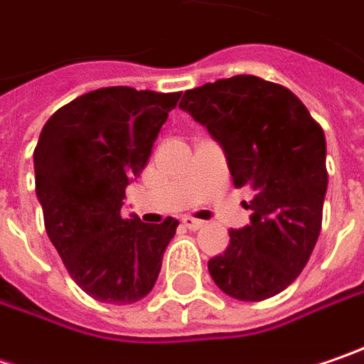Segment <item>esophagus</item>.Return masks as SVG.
<instances>
[{
	"instance_id": "esophagus-1",
	"label": "esophagus",
	"mask_w": 364,
	"mask_h": 364,
	"mask_svg": "<svg viewBox=\"0 0 364 364\" xmlns=\"http://www.w3.org/2000/svg\"><path fill=\"white\" fill-rule=\"evenodd\" d=\"M181 223L187 226L189 230H200V228H203V220H198V218H193V216H185Z\"/></svg>"
}]
</instances>
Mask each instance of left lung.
Returning a JSON list of instances; mask_svg holds the SVG:
<instances>
[{"mask_svg": "<svg viewBox=\"0 0 364 364\" xmlns=\"http://www.w3.org/2000/svg\"><path fill=\"white\" fill-rule=\"evenodd\" d=\"M226 154L235 187H251V223L230 228L225 253L208 262L216 287L264 301L303 272L321 230L328 189L326 136L289 88L232 75L185 90L181 102Z\"/></svg>", "mask_w": 364, "mask_h": 364, "instance_id": "obj_1", "label": "left lung"}]
</instances>
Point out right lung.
I'll return each mask as SVG.
<instances>
[{
	"label": "right lung",
	"mask_w": 364,
	"mask_h": 364,
	"mask_svg": "<svg viewBox=\"0 0 364 364\" xmlns=\"http://www.w3.org/2000/svg\"><path fill=\"white\" fill-rule=\"evenodd\" d=\"M181 92L129 86L82 95L45 123L34 148V185L45 230L74 282L109 305L154 289L179 223L123 218L125 187L139 177Z\"/></svg>",
	"instance_id": "right-lung-1"
}]
</instances>
